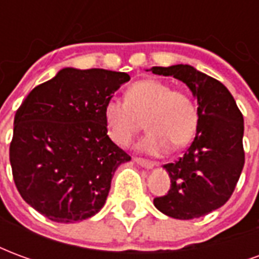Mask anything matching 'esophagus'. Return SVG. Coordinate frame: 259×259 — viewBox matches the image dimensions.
Here are the masks:
<instances>
[{"label":"esophagus","instance_id":"esophagus-1","mask_svg":"<svg viewBox=\"0 0 259 259\" xmlns=\"http://www.w3.org/2000/svg\"><path fill=\"white\" fill-rule=\"evenodd\" d=\"M135 162L139 163L140 166L146 169H152L157 166V163L151 162V161H147V159H143V158H135Z\"/></svg>","mask_w":259,"mask_h":259}]
</instances>
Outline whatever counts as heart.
I'll return each mask as SVG.
<instances>
[{"label":"heart","mask_w":259,"mask_h":259,"mask_svg":"<svg viewBox=\"0 0 259 259\" xmlns=\"http://www.w3.org/2000/svg\"><path fill=\"white\" fill-rule=\"evenodd\" d=\"M108 133L116 144L130 146L143 126L148 133L140 150L162 155L172 148H182L194 137L198 126V109L187 93L174 90L165 81L139 80L124 91V101L109 98L104 107Z\"/></svg>","instance_id":"obj_1"}]
</instances>
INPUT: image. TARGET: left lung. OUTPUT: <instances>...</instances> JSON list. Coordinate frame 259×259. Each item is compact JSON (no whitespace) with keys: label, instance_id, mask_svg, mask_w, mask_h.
<instances>
[{"label":"left lung","instance_id":"left-lung-1","mask_svg":"<svg viewBox=\"0 0 259 259\" xmlns=\"http://www.w3.org/2000/svg\"><path fill=\"white\" fill-rule=\"evenodd\" d=\"M151 70L186 83L198 104L194 140L183 157L163 165L170 189L154 198V205L175 219L204 217L221 208L239 182L244 166L243 115L221 81L190 65L154 66Z\"/></svg>","mask_w":259,"mask_h":259}]
</instances>
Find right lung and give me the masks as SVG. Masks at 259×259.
I'll return each instance as SVG.
<instances>
[{
    "label": "right lung",
    "mask_w": 259,
    "mask_h": 259,
    "mask_svg": "<svg viewBox=\"0 0 259 259\" xmlns=\"http://www.w3.org/2000/svg\"><path fill=\"white\" fill-rule=\"evenodd\" d=\"M129 80L124 72L61 69L16 111L9 147L15 185L48 219L77 222L105 204L115 170L130 155L108 137L104 107Z\"/></svg>",
    "instance_id": "obj_1"
}]
</instances>
